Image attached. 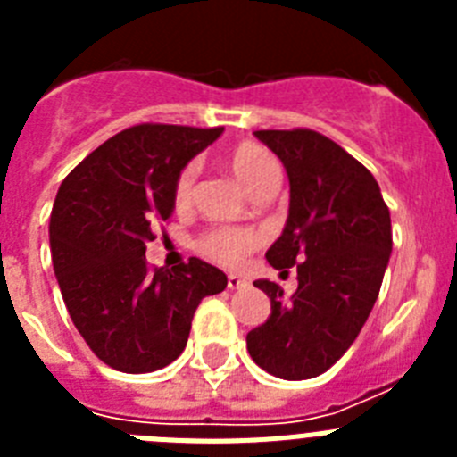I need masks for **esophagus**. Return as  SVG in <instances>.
<instances>
[{"label": "esophagus", "instance_id": "obj_1", "mask_svg": "<svg viewBox=\"0 0 457 457\" xmlns=\"http://www.w3.org/2000/svg\"><path fill=\"white\" fill-rule=\"evenodd\" d=\"M226 286L231 290H237V288H247L249 281L245 277H240V274H228V278H226Z\"/></svg>", "mask_w": 457, "mask_h": 457}]
</instances>
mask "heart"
Segmentation results:
<instances>
[{
	"label": "heart",
	"instance_id": "b5f03b06",
	"mask_svg": "<svg viewBox=\"0 0 457 457\" xmlns=\"http://www.w3.org/2000/svg\"><path fill=\"white\" fill-rule=\"evenodd\" d=\"M226 167L249 194L278 180L277 160L261 144H253V141H242L236 148H231L226 155ZM194 183H196V167L187 164L173 185V205L180 212L192 208ZM258 242L261 237L245 228H215L201 237L199 247L205 256L215 258L220 263L237 265L258 247Z\"/></svg>",
	"mask_w": 457,
	"mask_h": 457
}]
</instances>
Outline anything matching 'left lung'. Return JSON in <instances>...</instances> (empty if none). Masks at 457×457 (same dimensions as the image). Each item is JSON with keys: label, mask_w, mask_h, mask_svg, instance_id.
<instances>
[{"label": "left lung", "mask_w": 457, "mask_h": 457, "mask_svg": "<svg viewBox=\"0 0 457 457\" xmlns=\"http://www.w3.org/2000/svg\"><path fill=\"white\" fill-rule=\"evenodd\" d=\"M253 135L288 173V220L265 258L281 274L295 265L297 290L286 300L274 281H253L272 313L247 334V350L274 378L309 379L337 364L369 320L389 263V208L373 173L320 132Z\"/></svg>", "instance_id": "1"}]
</instances>
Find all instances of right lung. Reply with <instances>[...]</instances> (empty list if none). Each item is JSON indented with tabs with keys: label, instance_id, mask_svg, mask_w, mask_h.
Here are the masks:
<instances>
[{
	"label": "right lung",
	"instance_id": "add662e5",
	"mask_svg": "<svg viewBox=\"0 0 457 457\" xmlns=\"http://www.w3.org/2000/svg\"><path fill=\"white\" fill-rule=\"evenodd\" d=\"M221 130L132 125L84 157L56 192V281L78 332L112 369L151 373L171 364L201 300L226 288V274L201 258L171 270L146 263L153 226L173 212L179 173Z\"/></svg>",
	"mask_w": 457,
	"mask_h": 457
}]
</instances>
